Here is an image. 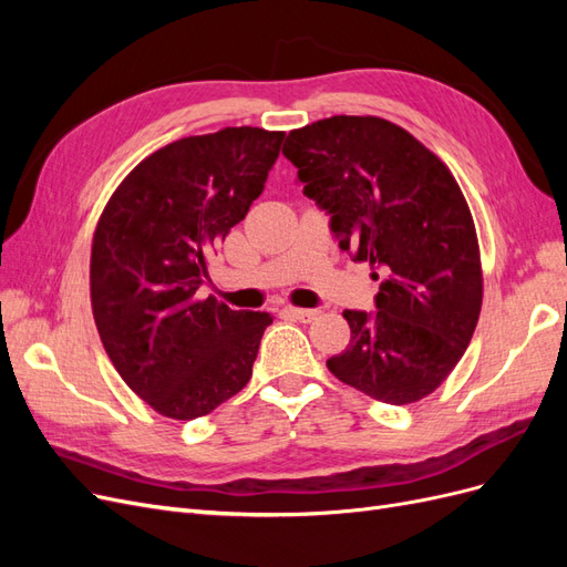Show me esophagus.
<instances>
[{"mask_svg":"<svg viewBox=\"0 0 567 567\" xmlns=\"http://www.w3.org/2000/svg\"><path fill=\"white\" fill-rule=\"evenodd\" d=\"M281 315L284 317H290V319H298V321H312V319H317V310H302V307H290V305H286L284 310H281Z\"/></svg>","mask_w":567,"mask_h":567,"instance_id":"1","label":"esophagus"}]
</instances>
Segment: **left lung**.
I'll return each instance as SVG.
<instances>
[{
	"instance_id": "1",
	"label": "left lung",
	"mask_w": 567,
	"mask_h": 567,
	"mask_svg": "<svg viewBox=\"0 0 567 567\" xmlns=\"http://www.w3.org/2000/svg\"><path fill=\"white\" fill-rule=\"evenodd\" d=\"M302 194L340 250L369 262L375 312L346 310L350 346L326 367L385 404H411L447 379L483 305L475 225L452 173L406 130L333 115L286 136Z\"/></svg>"
}]
</instances>
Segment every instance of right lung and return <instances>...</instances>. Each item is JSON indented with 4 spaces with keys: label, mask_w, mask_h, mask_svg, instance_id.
Returning a JSON list of instances; mask_svg holds the SVG:
<instances>
[{
    "label": "right lung",
    "mask_w": 567,
    "mask_h": 567,
    "mask_svg": "<svg viewBox=\"0 0 567 567\" xmlns=\"http://www.w3.org/2000/svg\"><path fill=\"white\" fill-rule=\"evenodd\" d=\"M284 132L225 127L151 153L99 217L90 290L115 371L158 414H210L252 375L271 315L198 300L208 255L262 194Z\"/></svg>",
    "instance_id": "right-lung-1"
}]
</instances>
